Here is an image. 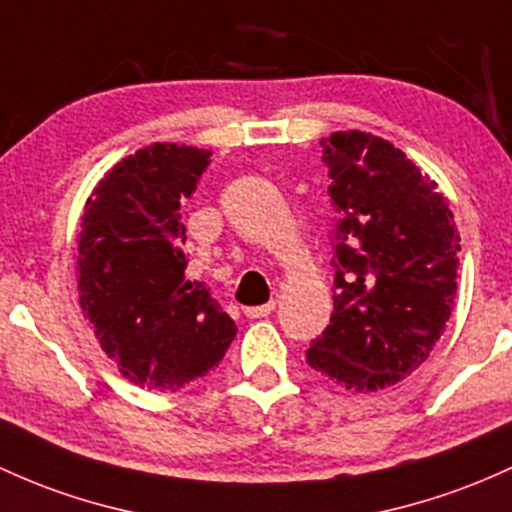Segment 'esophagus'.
Segmentation results:
<instances>
[{"label":"esophagus","mask_w":512,"mask_h":512,"mask_svg":"<svg viewBox=\"0 0 512 512\" xmlns=\"http://www.w3.org/2000/svg\"><path fill=\"white\" fill-rule=\"evenodd\" d=\"M274 308H277V303L274 301H269V303H265V306H252V308H245V316L247 318H267L269 313L274 311Z\"/></svg>","instance_id":"esophagus-1"}]
</instances>
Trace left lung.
Wrapping results in <instances>:
<instances>
[{
	"mask_svg": "<svg viewBox=\"0 0 512 512\" xmlns=\"http://www.w3.org/2000/svg\"><path fill=\"white\" fill-rule=\"evenodd\" d=\"M335 230L333 316L306 362L350 391L389 389L445 333L457 296L459 230L437 182L389 140H320Z\"/></svg>",
	"mask_w": 512,
	"mask_h": 512,
	"instance_id": "8db88e82",
	"label": "left lung"
}]
</instances>
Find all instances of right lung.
<instances>
[{
	"mask_svg": "<svg viewBox=\"0 0 512 512\" xmlns=\"http://www.w3.org/2000/svg\"><path fill=\"white\" fill-rule=\"evenodd\" d=\"M211 150L153 143L116 162L84 204L77 294L106 357L131 384L177 391L218 367L235 323L184 277L182 204Z\"/></svg>",
	"mask_w": 512,
	"mask_h": 512,
	"instance_id": "add662e5",
	"label": "right lung"
}]
</instances>
